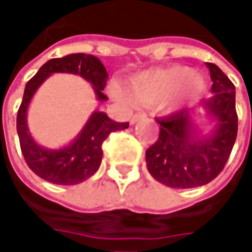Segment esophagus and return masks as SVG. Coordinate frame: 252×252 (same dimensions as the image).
Segmentation results:
<instances>
[{"instance_id":"34e87169","label":"esophagus","mask_w":252,"mask_h":252,"mask_svg":"<svg viewBox=\"0 0 252 252\" xmlns=\"http://www.w3.org/2000/svg\"><path fill=\"white\" fill-rule=\"evenodd\" d=\"M144 117H147L144 113H136V115H133L131 117V124H135V123H137L139 120H142Z\"/></svg>"}]
</instances>
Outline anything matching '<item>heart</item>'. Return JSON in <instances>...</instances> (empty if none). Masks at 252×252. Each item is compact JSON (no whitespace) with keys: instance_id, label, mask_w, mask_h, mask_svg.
<instances>
[{"instance_id":"b5f03b06","label":"heart","mask_w":252,"mask_h":252,"mask_svg":"<svg viewBox=\"0 0 252 252\" xmlns=\"http://www.w3.org/2000/svg\"><path fill=\"white\" fill-rule=\"evenodd\" d=\"M205 81L197 72H191L189 67L171 66L155 68L142 72L129 82V94L120 88L112 89V94L117 101L126 105L133 102L140 105H154L170 97L169 106H174L181 99L189 98L202 92Z\"/></svg>"}]
</instances>
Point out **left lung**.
<instances>
[{
    "label": "left lung",
    "mask_w": 252,
    "mask_h": 252,
    "mask_svg": "<svg viewBox=\"0 0 252 252\" xmlns=\"http://www.w3.org/2000/svg\"><path fill=\"white\" fill-rule=\"evenodd\" d=\"M211 72L212 97L202 99L198 108L215 121L209 133L198 131L195 109H182L157 119L160 124L159 139L146 151L150 174L170 188L189 189L209 184L221 173L238 135L235 109V86L213 63Z\"/></svg>",
    "instance_id": "obj_1"
}]
</instances>
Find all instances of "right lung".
<instances>
[{
	"label": "right lung",
	"instance_id": "add662e5",
	"mask_svg": "<svg viewBox=\"0 0 252 252\" xmlns=\"http://www.w3.org/2000/svg\"><path fill=\"white\" fill-rule=\"evenodd\" d=\"M54 72L75 74L86 79L95 92L98 101H106L102 93L108 72L98 58L86 54H70L63 58H55L46 62L25 85L24 97L17 112V133L21 153L28 167L44 181L57 185H77L99 169L102 160V142L110 132L121 131L129 126L128 123H117L109 119L106 113L95 110L89 117L82 131L68 146L62 148H46L33 140L27 124V110L31 99Z\"/></svg>",
	"mask_w": 252,
	"mask_h": 252
}]
</instances>
